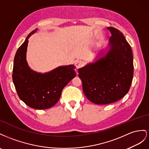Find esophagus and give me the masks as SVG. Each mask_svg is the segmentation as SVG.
Masks as SVG:
<instances>
[{
  "mask_svg": "<svg viewBox=\"0 0 149 149\" xmlns=\"http://www.w3.org/2000/svg\"><path fill=\"white\" fill-rule=\"evenodd\" d=\"M84 64V63L82 61H77L75 62V66L76 67H77V69H79V68L81 67Z\"/></svg>",
  "mask_w": 149,
  "mask_h": 149,
  "instance_id": "esophagus-1",
  "label": "esophagus"
}]
</instances>
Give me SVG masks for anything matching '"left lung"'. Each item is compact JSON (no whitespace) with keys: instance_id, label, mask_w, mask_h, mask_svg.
<instances>
[{"instance_id":"obj_1","label":"left lung","mask_w":149,"mask_h":149,"mask_svg":"<svg viewBox=\"0 0 149 149\" xmlns=\"http://www.w3.org/2000/svg\"><path fill=\"white\" fill-rule=\"evenodd\" d=\"M111 33L109 50L95 62L78 70L85 95L92 102L103 105L119 100L129 92L134 74L130 45L118 29Z\"/></svg>"}]
</instances>
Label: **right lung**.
I'll use <instances>...</instances> for the list:
<instances>
[{
	"label": "right lung",
	"instance_id": "1",
	"mask_svg": "<svg viewBox=\"0 0 149 149\" xmlns=\"http://www.w3.org/2000/svg\"><path fill=\"white\" fill-rule=\"evenodd\" d=\"M37 31L29 33L15 55L12 80L20 100L36 109L52 107L60 99L63 88L76 76L75 66H61L47 73L32 70L27 64L26 52L29 38Z\"/></svg>",
	"mask_w": 149,
	"mask_h": 149
}]
</instances>
